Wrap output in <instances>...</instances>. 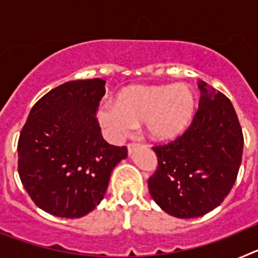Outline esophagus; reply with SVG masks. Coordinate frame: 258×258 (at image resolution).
Segmentation results:
<instances>
[{"label":"esophagus","instance_id":"34e87169","mask_svg":"<svg viewBox=\"0 0 258 258\" xmlns=\"http://www.w3.org/2000/svg\"><path fill=\"white\" fill-rule=\"evenodd\" d=\"M137 149H138V145H137V143H129V145H127V154H129V156H132V155L136 152Z\"/></svg>","mask_w":258,"mask_h":258}]
</instances>
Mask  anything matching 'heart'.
Masks as SVG:
<instances>
[{"label":"heart","instance_id":"b5f03b06","mask_svg":"<svg viewBox=\"0 0 258 258\" xmlns=\"http://www.w3.org/2000/svg\"><path fill=\"white\" fill-rule=\"evenodd\" d=\"M197 108V98L190 86L133 85L122 89L115 106L101 107L97 118L112 138H121L134 125L145 124L150 140L166 142L181 136L190 125Z\"/></svg>","mask_w":258,"mask_h":258}]
</instances>
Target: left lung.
Listing matches in <instances>:
<instances>
[{
    "label": "left lung",
    "instance_id": "8db88e82",
    "mask_svg": "<svg viewBox=\"0 0 258 258\" xmlns=\"http://www.w3.org/2000/svg\"><path fill=\"white\" fill-rule=\"evenodd\" d=\"M199 109L188 129L168 145L155 146L157 169L149 179L152 199L177 218H195L217 208L235 183L243 132L229 98L198 84Z\"/></svg>",
    "mask_w": 258,
    "mask_h": 258
}]
</instances>
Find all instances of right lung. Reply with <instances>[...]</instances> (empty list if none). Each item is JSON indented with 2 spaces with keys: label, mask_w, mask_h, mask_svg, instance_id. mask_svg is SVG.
<instances>
[{
  "label": "right lung",
  "mask_w": 258,
  "mask_h": 258,
  "mask_svg": "<svg viewBox=\"0 0 258 258\" xmlns=\"http://www.w3.org/2000/svg\"><path fill=\"white\" fill-rule=\"evenodd\" d=\"M102 79L68 81L32 107L18 142V172L36 206L64 218H80L104 198L125 146L107 143L95 117Z\"/></svg>",
  "instance_id": "1"
}]
</instances>
